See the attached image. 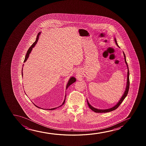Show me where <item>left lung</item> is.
<instances>
[{
	"label": "left lung",
	"instance_id": "1",
	"mask_svg": "<svg viewBox=\"0 0 146 146\" xmlns=\"http://www.w3.org/2000/svg\"><path fill=\"white\" fill-rule=\"evenodd\" d=\"M114 40L115 41L116 45L117 46H118L119 47V46L117 44V40H116V38L115 37L114 38ZM123 54H124V59H125V61L126 63L127 66V68H128V73H127V84H126V87L125 92L124 93V94L123 95V96H122L121 98L120 99V100H119V101L117 103L116 105H115L114 107H113L112 108H109L108 109H98L97 108H94L93 106H91L89 103L88 102V100L87 99V103H88V106L91 109V110L94 111V112H96V113H107V112H111L113 111L114 110H116V109H117L118 108V107L120 106V104L122 103V102L123 101V100L125 99V98H126V96H127L128 95V92H129V86H130V80H129V67H128V64L127 63L126 61V56H125V54L124 53V52H123Z\"/></svg>",
	"mask_w": 146,
	"mask_h": 146
}]
</instances>
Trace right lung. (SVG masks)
Returning <instances> with one entry per match:
<instances>
[{
	"label": "right lung",
	"mask_w": 146,
	"mask_h": 146,
	"mask_svg": "<svg viewBox=\"0 0 146 146\" xmlns=\"http://www.w3.org/2000/svg\"><path fill=\"white\" fill-rule=\"evenodd\" d=\"M40 34H41V32H39L38 33V34H37V37H36V40H35V41L33 43L32 45L31 46V47H30V48L28 49V51H27V53H26V55H25V59H24V62H25L26 61V60H27V59H28V57H29V54H30V53L31 52V51H32V49L33 47H34V46L36 45V43H37V42L38 41V39H39V35H40ZM24 65H23V66ZM23 69V68H22ZM22 76L23 77V72H22ZM76 81V78L74 77H71V78L69 79V80L68 81V83H67V85H66V89H67V88L69 87V86H70L71 84H73V83H74V82H75ZM66 95H65V99H64V101L63 102V103H62V105H60V106H59L58 107H56V108H52V109H47V110H54L55 109H56L57 108H59V107H60L61 106H62L63 105H64V103H65V100H66ZM35 105V104H34ZM35 106L37 107V108H41L40 107H39L37 106H36V105H35Z\"/></svg>",
	"instance_id": "add662e5"
}]
</instances>
